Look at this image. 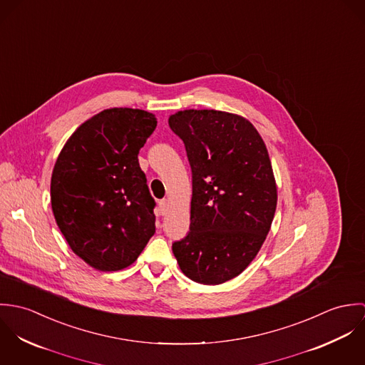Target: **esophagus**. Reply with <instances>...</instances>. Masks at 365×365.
<instances>
[{
  "label": "esophagus",
  "instance_id": "1",
  "mask_svg": "<svg viewBox=\"0 0 365 365\" xmlns=\"http://www.w3.org/2000/svg\"><path fill=\"white\" fill-rule=\"evenodd\" d=\"M158 210H160L161 215L165 213V210H167V200H160L158 201Z\"/></svg>",
  "mask_w": 365,
  "mask_h": 365
}]
</instances>
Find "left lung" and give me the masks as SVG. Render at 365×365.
<instances>
[{"label":"left lung","mask_w":365,"mask_h":365,"mask_svg":"<svg viewBox=\"0 0 365 365\" xmlns=\"http://www.w3.org/2000/svg\"><path fill=\"white\" fill-rule=\"evenodd\" d=\"M168 125L184 142L192 173L190 230L173 253L192 281L226 282L257 256L274 219L267 148L247 119L222 110H180Z\"/></svg>","instance_id":"left-lung-1"}]
</instances>
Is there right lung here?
<instances>
[{"instance_id":"obj_1","label":"right lung","mask_w":365,"mask_h":365,"mask_svg":"<svg viewBox=\"0 0 365 365\" xmlns=\"http://www.w3.org/2000/svg\"><path fill=\"white\" fill-rule=\"evenodd\" d=\"M156 126L146 110L105 109L57 157L51 182L56 223L71 250L96 269L130 265L156 232V201L138 160Z\"/></svg>"}]
</instances>
